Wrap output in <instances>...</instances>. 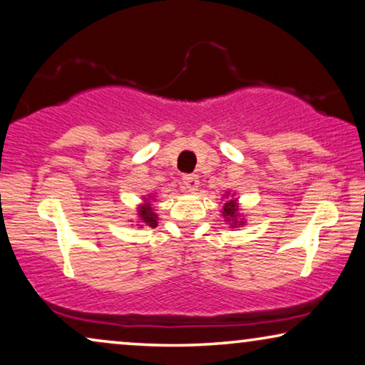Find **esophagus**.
Here are the masks:
<instances>
[{"label":"esophagus","instance_id":"1","mask_svg":"<svg viewBox=\"0 0 365 365\" xmlns=\"http://www.w3.org/2000/svg\"><path fill=\"white\" fill-rule=\"evenodd\" d=\"M198 185H200V182H198L197 175H185V177H183V187H185L188 192H195Z\"/></svg>","mask_w":365,"mask_h":365}]
</instances>
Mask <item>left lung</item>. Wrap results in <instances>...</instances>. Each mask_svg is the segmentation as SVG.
Instances as JSON below:
<instances>
[{
    "instance_id": "1",
    "label": "left lung",
    "mask_w": 365,
    "mask_h": 365,
    "mask_svg": "<svg viewBox=\"0 0 365 365\" xmlns=\"http://www.w3.org/2000/svg\"><path fill=\"white\" fill-rule=\"evenodd\" d=\"M225 203H223L222 207V217L225 218V222L230 225L232 228H237V227H244L247 220L244 217H242L240 213V203H239V197L235 195V192L230 193V192H225Z\"/></svg>"
}]
</instances>
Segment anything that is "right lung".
Instances as JSON below:
<instances>
[{"mask_svg":"<svg viewBox=\"0 0 365 365\" xmlns=\"http://www.w3.org/2000/svg\"><path fill=\"white\" fill-rule=\"evenodd\" d=\"M157 200L153 193L150 195H145L142 198V202L137 205V225L142 227H152L155 228L158 225V215H157V208H155L153 202Z\"/></svg>","mask_w":365,"mask_h":365,"instance_id":"1","label":"right lung"}]
</instances>
